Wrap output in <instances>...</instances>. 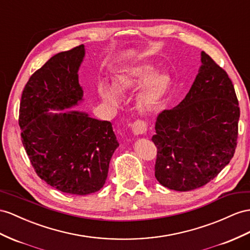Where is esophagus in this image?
I'll list each match as a JSON object with an SVG mask.
<instances>
[{
    "instance_id": "34e87169",
    "label": "esophagus",
    "mask_w": 250,
    "mask_h": 250,
    "mask_svg": "<svg viewBox=\"0 0 250 250\" xmlns=\"http://www.w3.org/2000/svg\"><path fill=\"white\" fill-rule=\"evenodd\" d=\"M146 130H148V125L143 120L134 121L132 125V131L135 135H143V134L146 133Z\"/></svg>"
}]
</instances>
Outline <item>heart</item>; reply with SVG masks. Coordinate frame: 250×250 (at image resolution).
Returning a JSON list of instances; mask_svg holds the SVG:
<instances>
[{"label":"heart","instance_id":"b5f03b06","mask_svg":"<svg viewBox=\"0 0 250 250\" xmlns=\"http://www.w3.org/2000/svg\"><path fill=\"white\" fill-rule=\"evenodd\" d=\"M144 83L145 85L138 94L137 102L142 110L150 112L159 106L169 91L171 78L168 74H155L154 67L143 64L121 70L115 77L113 86L117 93L125 94L135 91ZM100 95L106 104L111 105L118 104L117 95L112 89L102 87Z\"/></svg>","mask_w":250,"mask_h":250}]
</instances>
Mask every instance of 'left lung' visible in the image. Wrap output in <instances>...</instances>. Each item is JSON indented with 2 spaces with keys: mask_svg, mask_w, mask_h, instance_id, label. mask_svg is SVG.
<instances>
[{
  "mask_svg": "<svg viewBox=\"0 0 250 250\" xmlns=\"http://www.w3.org/2000/svg\"><path fill=\"white\" fill-rule=\"evenodd\" d=\"M240 107L232 81L209 55L180 104L158 114L152 142L157 148L155 177L175 191L201 188L233 157Z\"/></svg>",
  "mask_w": 250,
  "mask_h": 250,
  "instance_id": "obj_1",
  "label": "left lung"
}]
</instances>
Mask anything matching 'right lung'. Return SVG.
<instances>
[{"instance_id":"add662e5","label":"right lung","mask_w":250,"mask_h":250,"mask_svg":"<svg viewBox=\"0 0 250 250\" xmlns=\"http://www.w3.org/2000/svg\"><path fill=\"white\" fill-rule=\"evenodd\" d=\"M84 57L79 45L53 56L30 76L19 112L22 144L36 173L49 186L69 194L99 191L119 146L110 121L64 110L82 99L78 69Z\"/></svg>"}]
</instances>
